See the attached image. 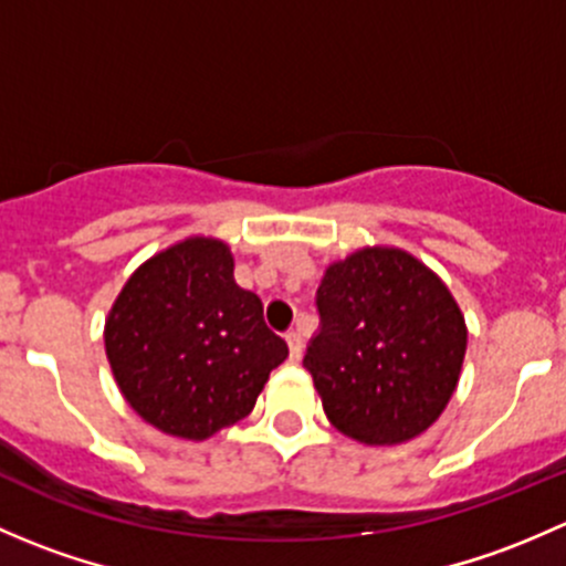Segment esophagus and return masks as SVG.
Masks as SVG:
<instances>
[{
    "label": "esophagus",
    "instance_id": "esophagus-1",
    "mask_svg": "<svg viewBox=\"0 0 566 566\" xmlns=\"http://www.w3.org/2000/svg\"><path fill=\"white\" fill-rule=\"evenodd\" d=\"M284 339H287L290 358H293V361H301V353H304V339H301L298 331H290V334L284 336Z\"/></svg>",
    "mask_w": 566,
    "mask_h": 566
}]
</instances>
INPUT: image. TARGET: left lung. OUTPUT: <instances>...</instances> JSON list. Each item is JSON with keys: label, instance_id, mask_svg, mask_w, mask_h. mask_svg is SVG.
<instances>
[{"label": "left lung", "instance_id": "obj_1", "mask_svg": "<svg viewBox=\"0 0 566 566\" xmlns=\"http://www.w3.org/2000/svg\"><path fill=\"white\" fill-rule=\"evenodd\" d=\"M319 334L304 367L342 436L397 447L436 424L458 389L468 328L436 271L397 247H364L325 268Z\"/></svg>", "mask_w": 566, "mask_h": 566}]
</instances>
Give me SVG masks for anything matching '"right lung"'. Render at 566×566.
Wrapping results in <instances>:
<instances>
[{
    "label": "right lung",
    "mask_w": 566,
    "mask_h": 566,
    "mask_svg": "<svg viewBox=\"0 0 566 566\" xmlns=\"http://www.w3.org/2000/svg\"><path fill=\"white\" fill-rule=\"evenodd\" d=\"M224 241L191 235L142 262L104 325L125 402L156 430L205 441L247 419L287 345L235 284Z\"/></svg>",
    "instance_id": "right-lung-1"
}]
</instances>
